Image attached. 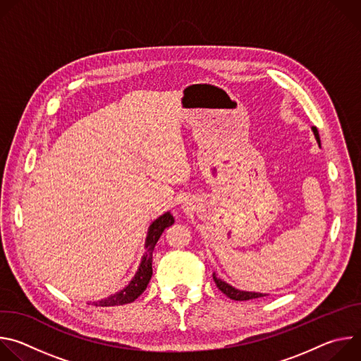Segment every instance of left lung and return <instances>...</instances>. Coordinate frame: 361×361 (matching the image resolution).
Wrapping results in <instances>:
<instances>
[{"label":"left lung","mask_w":361,"mask_h":361,"mask_svg":"<svg viewBox=\"0 0 361 361\" xmlns=\"http://www.w3.org/2000/svg\"><path fill=\"white\" fill-rule=\"evenodd\" d=\"M313 133H314V137L320 145V135H319V131L316 127H312ZM213 279L219 287L220 291H223L228 298L231 300H235V301H244V300H252V298H259V297H266L267 294H263V293H255V291H243V290H238L233 286H230L228 283H226L224 280H221L220 277L216 276V273H213Z\"/></svg>","instance_id":"obj_1"}]
</instances>
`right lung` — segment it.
I'll use <instances>...</instances> for the list:
<instances>
[{
	"label": "right lung",
	"instance_id": "right-lung-1",
	"mask_svg": "<svg viewBox=\"0 0 361 361\" xmlns=\"http://www.w3.org/2000/svg\"><path fill=\"white\" fill-rule=\"evenodd\" d=\"M174 224V217L171 216L170 212L164 213L163 216H160L159 219L154 220L149 227H148V233H147V238H145V252L141 259L140 267L135 273V276L131 279V281L120 291H117L116 294H111L107 298H102L98 301H94V305H99V307H111V305H123V304H128L133 302L137 297H140L144 290L147 288L151 276H152V251L154 247H156L160 235L163 234V231Z\"/></svg>",
	"mask_w": 361,
	"mask_h": 361
}]
</instances>
